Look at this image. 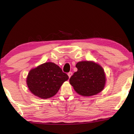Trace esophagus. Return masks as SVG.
Masks as SVG:
<instances>
[{"label":"esophagus","instance_id":"obj_1","mask_svg":"<svg viewBox=\"0 0 134 134\" xmlns=\"http://www.w3.org/2000/svg\"><path fill=\"white\" fill-rule=\"evenodd\" d=\"M72 74V72H69V73H68V75H69V78H70V77H71V76Z\"/></svg>","mask_w":134,"mask_h":134}]
</instances>
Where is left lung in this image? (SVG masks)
Segmentation results:
<instances>
[{
    "instance_id": "left-lung-1",
    "label": "left lung",
    "mask_w": 134,
    "mask_h": 134,
    "mask_svg": "<svg viewBox=\"0 0 134 134\" xmlns=\"http://www.w3.org/2000/svg\"><path fill=\"white\" fill-rule=\"evenodd\" d=\"M77 71L71 76L70 83L76 92L83 96H92L104 89L106 81L104 70L92 61L79 62Z\"/></svg>"
}]
</instances>
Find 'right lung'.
Returning <instances> with one entry per match:
<instances>
[{"instance_id": "add662e5", "label": "right lung", "mask_w": 134, "mask_h": 134, "mask_svg": "<svg viewBox=\"0 0 134 134\" xmlns=\"http://www.w3.org/2000/svg\"><path fill=\"white\" fill-rule=\"evenodd\" d=\"M68 79L69 76L58 65L47 62L30 71L26 83L34 95L47 99L55 96Z\"/></svg>"}]
</instances>
